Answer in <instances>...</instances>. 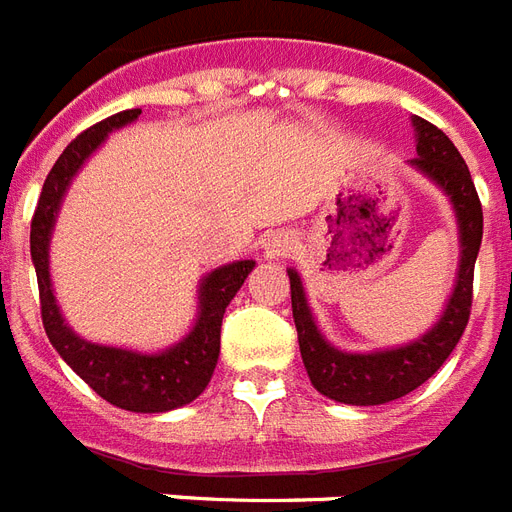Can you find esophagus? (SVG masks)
<instances>
[{
    "label": "esophagus",
    "mask_w": 512,
    "mask_h": 512,
    "mask_svg": "<svg viewBox=\"0 0 512 512\" xmlns=\"http://www.w3.org/2000/svg\"><path fill=\"white\" fill-rule=\"evenodd\" d=\"M296 251V237L290 235V232H277V235L269 237L267 243V253L269 256H290V253Z\"/></svg>",
    "instance_id": "34e87169"
}]
</instances>
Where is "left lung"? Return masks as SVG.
<instances>
[{
  "label": "left lung",
  "mask_w": 512,
  "mask_h": 512,
  "mask_svg": "<svg viewBox=\"0 0 512 512\" xmlns=\"http://www.w3.org/2000/svg\"><path fill=\"white\" fill-rule=\"evenodd\" d=\"M412 124L418 137V155L410 163L447 192L460 224V269H457L455 290L449 296L441 320L428 333L420 335L418 341L399 349L372 351V354H346L322 338L314 325L312 309L306 304L301 277L296 269H288L290 304H293L301 359L312 386L335 402L370 407V404L402 399L404 394L423 386L447 362L468 325L470 304H473V267L484 235L481 200L463 155L457 153L447 134L425 118L415 116Z\"/></svg>",
  "instance_id": "left-lung-1"
}]
</instances>
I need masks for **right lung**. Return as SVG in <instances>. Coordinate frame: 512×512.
Instances as JSON below:
<instances>
[{
  "instance_id": "right-lung-1",
  "label": "right lung",
  "mask_w": 512,
  "mask_h": 512,
  "mask_svg": "<svg viewBox=\"0 0 512 512\" xmlns=\"http://www.w3.org/2000/svg\"><path fill=\"white\" fill-rule=\"evenodd\" d=\"M142 110H121L100 124L89 126L71 145L65 147L52 171L44 179L42 195L31 219V259L39 280V301H42V322L49 343L71 370L84 383L97 391L105 402L116 404L129 412H169L182 404H190L206 391L219 359V338H222V317L245 277L251 275L256 261H232L214 269L198 290V320L187 338L174 343L161 354H140V351L113 349L100 343L84 341L65 325L57 309L52 280H49V237L55 227L63 195L84 166L89 155L105 142L113 129L132 124Z\"/></svg>"
}]
</instances>
